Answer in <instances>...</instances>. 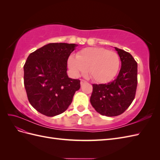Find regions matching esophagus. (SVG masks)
<instances>
[{
  "instance_id": "obj_1",
  "label": "esophagus",
  "mask_w": 160,
  "mask_h": 160,
  "mask_svg": "<svg viewBox=\"0 0 160 160\" xmlns=\"http://www.w3.org/2000/svg\"><path fill=\"white\" fill-rule=\"evenodd\" d=\"M87 83V81H85V80H81V85H82L83 84H84V83Z\"/></svg>"
}]
</instances>
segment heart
I'll list each match as a JSON object with an SVG mask.
<instances>
[{
    "label": "heart",
    "mask_w": 160,
    "mask_h": 160,
    "mask_svg": "<svg viewBox=\"0 0 160 160\" xmlns=\"http://www.w3.org/2000/svg\"><path fill=\"white\" fill-rule=\"evenodd\" d=\"M67 64L73 75L85 74L88 70L92 79L97 83H103L111 81L117 75L120 59L113 51L89 47L82 49L77 57L70 55Z\"/></svg>",
    "instance_id": "1"
}]
</instances>
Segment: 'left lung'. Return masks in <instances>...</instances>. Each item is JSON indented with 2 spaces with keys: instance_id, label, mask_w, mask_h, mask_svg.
Segmentation results:
<instances>
[{
  "instance_id": "8db88e82",
  "label": "left lung",
  "mask_w": 160,
  "mask_h": 160,
  "mask_svg": "<svg viewBox=\"0 0 160 160\" xmlns=\"http://www.w3.org/2000/svg\"><path fill=\"white\" fill-rule=\"evenodd\" d=\"M122 67L115 80L108 84H93L91 105L101 115L113 117L126 110L134 99L138 85V64L130 53L114 47Z\"/></svg>"
}]
</instances>
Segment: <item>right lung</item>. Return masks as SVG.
<instances>
[{"instance_id":"add662e5","label":"right lung","mask_w":160,"mask_h":160,"mask_svg":"<svg viewBox=\"0 0 160 160\" xmlns=\"http://www.w3.org/2000/svg\"><path fill=\"white\" fill-rule=\"evenodd\" d=\"M77 47L49 43L28 55L24 65V85L31 105L48 117L63 113L80 89V81L67 75V60Z\"/></svg>"}]
</instances>
